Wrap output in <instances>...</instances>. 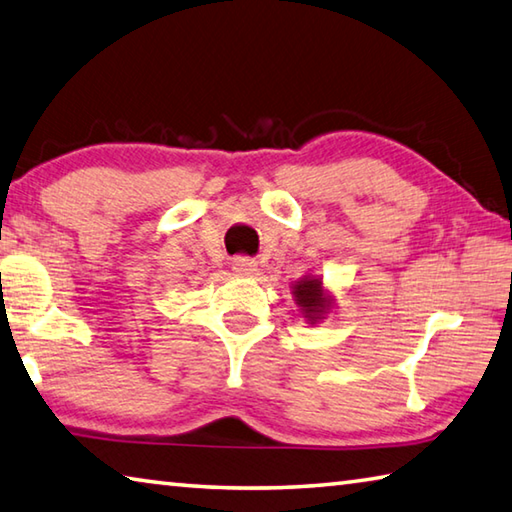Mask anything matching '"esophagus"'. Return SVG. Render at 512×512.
<instances>
[{
	"mask_svg": "<svg viewBox=\"0 0 512 512\" xmlns=\"http://www.w3.org/2000/svg\"><path fill=\"white\" fill-rule=\"evenodd\" d=\"M232 271H235L237 275L250 277V275L257 273V262H255V259H250V257H235V259H232Z\"/></svg>",
	"mask_w": 512,
	"mask_h": 512,
	"instance_id": "esophagus-1",
	"label": "esophagus"
}]
</instances>
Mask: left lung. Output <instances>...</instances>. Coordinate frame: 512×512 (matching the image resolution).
<instances>
[{
    "mask_svg": "<svg viewBox=\"0 0 512 512\" xmlns=\"http://www.w3.org/2000/svg\"><path fill=\"white\" fill-rule=\"evenodd\" d=\"M291 288L297 311H300L302 318L309 324L322 322L331 313L333 304H336V297L327 291L320 275H304Z\"/></svg>",
    "mask_w": 512,
    "mask_h": 512,
    "instance_id": "8db88e82",
    "label": "left lung"
}]
</instances>
